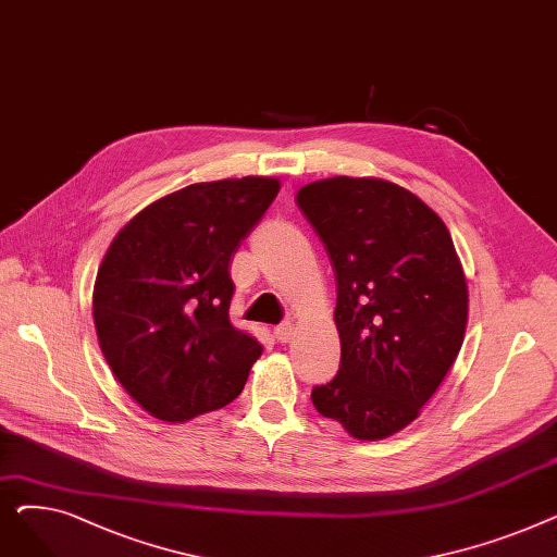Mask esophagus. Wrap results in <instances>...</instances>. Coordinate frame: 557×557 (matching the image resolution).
<instances>
[{"instance_id":"34e87169","label":"esophagus","mask_w":557,"mask_h":557,"mask_svg":"<svg viewBox=\"0 0 557 557\" xmlns=\"http://www.w3.org/2000/svg\"><path fill=\"white\" fill-rule=\"evenodd\" d=\"M290 336H294V323H290V320H284V323H280V325L275 327V338H277L280 343H288Z\"/></svg>"}]
</instances>
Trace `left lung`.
Returning a JSON list of instances; mask_svg holds the SVG:
<instances>
[{
    "mask_svg": "<svg viewBox=\"0 0 557 557\" xmlns=\"http://www.w3.org/2000/svg\"><path fill=\"white\" fill-rule=\"evenodd\" d=\"M296 202L336 277L341 368L311 401L357 441H384L420 416L460 352L462 263L445 221L395 183L336 175Z\"/></svg>",
    "mask_w": 557,
    "mask_h": 557,
    "instance_id": "8db88e82",
    "label": "left lung"
}]
</instances>
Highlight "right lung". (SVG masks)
<instances>
[{
    "instance_id": "1",
    "label": "right lung",
    "mask_w": 557,
    "mask_h": 557,
    "mask_svg": "<svg viewBox=\"0 0 557 557\" xmlns=\"http://www.w3.org/2000/svg\"><path fill=\"white\" fill-rule=\"evenodd\" d=\"M277 191L269 175L196 183L112 239L95 282V330L116 382L153 418L187 422L244 391L261 345L230 323V261Z\"/></svg>"
}]
</instances>
